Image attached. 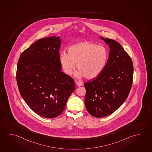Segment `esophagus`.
<instances>
[{
    "mask_svg": "<svg viewBox=\"0 0 152 152\" xmlns=\"http://www.w3.org/2000/svg\"><path fill=\"white\" fill-rule=\"evenodd\" d=\"M75 83H76L77 86H78V87L82 86V85H83V83H82V82H80V81H75Z\"/></svg>",
    "mask_w": 152,
    "mask_h": 152,
    "instance_id": "1",
    "label": "esophagus"
}]
</instances>
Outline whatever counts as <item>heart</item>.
<instances>
[{
	"mask_svg": "<svg viewBox=\"0 0 152 152\" xmlns=\"http://www.w3.org/2000/svg\"><path fill=\"white\" fill-rule=\"evenodd\" d=\"M68 54L61 53L60 63L63 71L71 75L76 67L77 75L87 79H94L104 71L108 62L109 52L103 46L90 41L73 44L67 49Z\"/></svg>",
	"mask_w": 152,
	"mask_h": 152,
	"instance_id": "1",
	"label": "heart"
}]
</instances>
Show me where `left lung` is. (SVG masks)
I'll list each match as a JSON object with an SVG mask.
<instances>
[{"label": "left lung", "mask_w": 152, "mask_h": 152, "mask_svg": "<svg viewBox=\"0 0 152 152\" xmlns=\"http://www.w3.org/2000/svg\"><path fill=\"white\" fill-rule=\"evenodd\" d=\"M110 48L108 60L98 77L84 83V103L94 117L111 115L125 102L133 84L132 60L121 44L111 39L100 37Z\"/></svg>", "instance_id": "obj_1"}]
</instances>
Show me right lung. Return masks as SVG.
<instances>
[{
  "mask_svg": "<svg viewBox=\"0 0 152 152\" xmlns=\"http://www.w3.org/2000/svg\"><path fill=\"white\" fill-rule=\"evenodd\" d=\"M60 36L36 41L22 52L16 80L20 94L33 111L45 118L59 116L75 89L72 78L61 71Z\"/></svg>",
  "mask_w": 152,
  "mask_h": 152,
  "instance_id": "add662e5",
  "label": "right lung"
}]
</instances>
